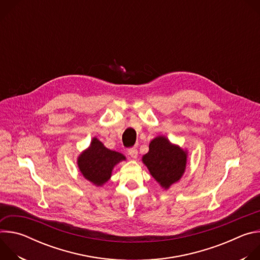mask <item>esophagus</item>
<instances>
[{"instance_id":"1","label":"esophagus","mask_w":260,"mask_h":260,"mask_svg":"<svg viewBox=\"0 0 260 260\" xmlns=\"http://www.w3.org/2000/svg\"><path fill=\"white\" fill-rule=\"evenodd\" d=\"M127 153H128V155H129L132 158H134V159H137V158H138V150L136 149V148H131V149H128Z\"/></svg>"}]
</instances>
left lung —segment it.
Wrapping results in <instances>:
<instances>
[{
	"instance_id": "8db88e82",
	"label": "left lung",
	"mask_w": 260,
	"mask_h": 260,
	"mask_svg": "<svg viewBox=\"0 0 260 260\" xmlns=\"http://www.w3.org/2000/svg\"><path fill=\"white\" fill-rule=\"evenodd\" d=\"M187 157V149L173 144L165 136H157L149 143V151L143 155L142 161L160 187L168 190L184 175Z\"/></svg>"
}]
</instances>
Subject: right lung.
I'll return each instance as SVG.
<instances>
[{"mask_svg":"<svg viewBox=\"0 0 260 260\" xmlns=\"http://www.w3.org/2000/svg\"><path fill=\"white\" fill-rule=\"evenodd\" d=\"M125 159L122 153L108 149L94 137L86 149L78 155L77 166L87 181L96 187H102L110 180L115 166Z\"/></svg>","mask_w":260,"mask_h":260,"instance_id":"add662e5","label":"right lung"}]
</instances>
